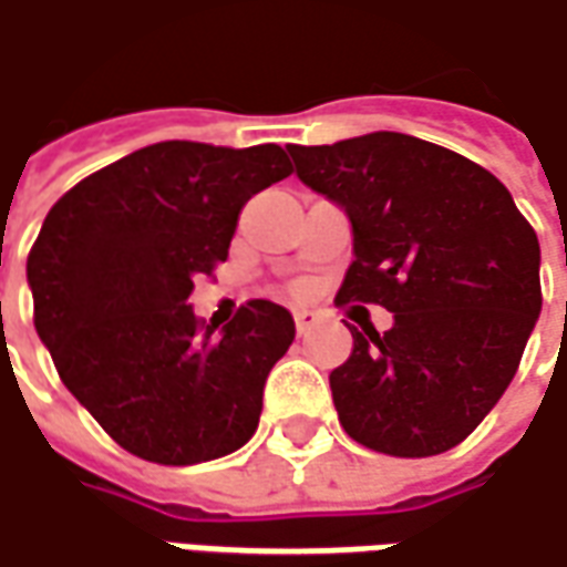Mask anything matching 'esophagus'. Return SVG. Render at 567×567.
<instances>
[{
	"instance_id": "obj_1",
	"label": "esophagus",
	"mask_w": 567,
	"mask_h": 567,
	"mask_svg": "<svg viewBox=\"0 0 567 567\" xmlns=\"http://www.w3.org/2000/svg\"><path fill=\"white\" fill-rule=\"evenodd\" d=\"M313 326H316L313 310H295V329H298V334H307Z\"/></svg>"
}]
</instances>
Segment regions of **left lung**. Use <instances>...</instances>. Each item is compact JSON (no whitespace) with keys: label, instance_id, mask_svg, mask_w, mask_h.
Returning a JSON list of instances; mask_svg holds the SVG:
<instances>
[{"label":"left lung","instance_id":"1","mask_svg":"<svg viewBox=\"0 0 567 567\" xmlns=\"http://www.w3.org/2000/svg\"><path fill=\"white\" fill-rule=\"evenodd\" d=\"M303 186L350 219L338 303H381L384 334L357 332L332 369L338 419L388 456L462 444L515 379L540 316V245L509 188L475 161L403 133L288 145Z\"/></svg>","mask_w":567,"mask_h":567}]
</instances>
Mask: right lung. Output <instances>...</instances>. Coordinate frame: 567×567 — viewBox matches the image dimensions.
<instances>
[{"label":"right lung","instance_id":"right-lung-1","mask_svg":"<svg viewBox=\"0 0 567 567\" xmlns=\"http://www.w3.org/2000/svg\"><path fill=\"white\" fill-rule=\"evenodd\" d=\"M295 171L279 145L157 142L61 195L27 257L37 334L64 388L133 456L219 460L251 441L295 319L248 300L202 326L195 276L226 260L241 207Z\"/></svg>","mask_w":567,"mask_h":567}]
</instances>
